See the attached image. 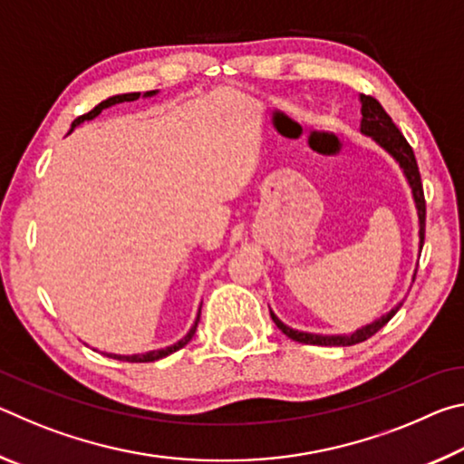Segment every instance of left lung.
Returning a JSON list of instances; mask_svg holds the SVG:
<instances>
[{"label": "left lung", "instance_id": "obj_1", "mask_svg": "<svg viewBox=\"0 0 464 464\" xmlns=\"http://www.w3.org/2000/svg\"><path fill=\"white\" fill-rule=\"evenodd\" d=\"M360 112H362V121H360V132L366 137H371L376 145L382 147L392 160L399 163V168L403 169V176L407 179V184L411 188V196L415 202V208H418V225H420V251L423 247V233H426V200H423V188H421V178H420V169H418V161H415L413 149L407 143L405 137L399 132L395 127V122L391 121V116L384 112V108L376 102L372 96H360ZM418 272V270H415ZM413 272V278H415ZM401 307V303L397 307H392L387 315H382L379 319H374L372 324L362 325L356 329L354 334H340V335H324V334H309V332H298V329L288 327L286 324L274 315V311H270L272 321L276 324L282 334L288 335L290 340L301 342V343H313V345H354L368 340V337L374 335L381 327H384L391 321V317Z\"/></svg>", "mask_w": 464, "mask_h": 464}]
</instances>
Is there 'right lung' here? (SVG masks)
Segmentation results:
<instances>
[{
    "label": "right lung",
    "mask_w": 464,
    "mask_h": 464,
    "mask_svg": "<svg viewBox=\"0 0 464 464\" xmlns=\"http://www.w3.org/2000/svg\"><path fill=\"white\" fill-rule=\"evenodd\" d=\"M157 93V90H153V92H145L143 93V98H151V96H155ZM140 98V92H130V93H116V96H112V98H108V100H104V102H100V104L93 108V110H90L88 114H83V116H80V119H75L73 122H72V130L69 132H73V129L75 127H80L82 122H85V121H93L96 119V116L102 112V110H106V108H110V106H116V104H122V102H135V100H139ZM198 321H200V309H198V315H196V321H194V325L190 327V332H188L182 340L179 342H176L174 345H168V348H161V350H151V352H145V354H130V356H122V354H108L110 358H114V360H127V362H155V360H160V358H166V356H169V354H174V352H178L179 348H184V345L192 340L194 337V334H196V327H198Z\"/></svg>",
    "instance_id": "1"
}]
</instances>
